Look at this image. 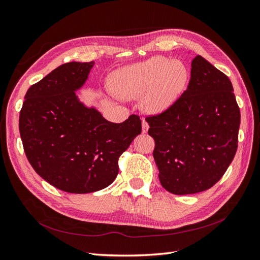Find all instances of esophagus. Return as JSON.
Wrapping results in <instances>:
<instances>
[{
    "mask_svg": "<svg viewBox=\"0 0 260 260\" xmlns=\"http://www.w3.org/2000/svg\"><path fill=\"white\" fill-rule=\"evenodd\" d=\"M147 130H149V123H147L145 120L142 121V131L143 133H146Z\"/></svg>",
    "mask_w": 260,
    "mask_h": 260,
    "instance_id": "1",
    "label": "esophagus"
}]
</instances>
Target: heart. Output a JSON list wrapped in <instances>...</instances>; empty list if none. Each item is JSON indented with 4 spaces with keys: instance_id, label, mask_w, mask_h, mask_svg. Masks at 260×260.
I'll return each instance as SVG.
<instances>
[{
    "instance_id": "heart-1",
    "label": "heart",
    "mask_w": 260,
    "mask_h": 260,
    "mask_svg": "<svg viewBox=\"0 0 260 260\" xmlns=\"http://www.w3.org/2000/svg\"><path fill=\"white\" fill-rule=\"evenodd\" d=\"M110 81L116 92L124 98L144 94V109L158 114L171 107L184 90L188 71L181 62L165 57H153L117 70Z\"/></svg>"
}]
</instances>
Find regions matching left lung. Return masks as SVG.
I'll list each match as a JSON object with an SVG mask.
<instances>
[{"mask_svg":"<svg viewBox=\"0 0 260 260\" xmlns=\"http://www.w3.org/2000/svg\"><path fill=\"white\" fill-rule=\"evenodd\" d=\"M190 74L187 89L171 107L145 117L159 181L174 194L214 186L238 143L241 113L230 79L201 55L192 60Z\"/></svg>","mask_w":260,"mask_h":260,"instance_id":"8db88e82","label":"left lung"}]
</instances>
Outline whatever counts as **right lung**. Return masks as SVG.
<instances>
[{"instance_id":"add662e5","label":"right lung","mask_w":260,"mask_h":260,"mask_svg":"<svg viewBox=\"0 0 260 260\" xmlns=\"http://www.w3.org/2000/svg\"><path fill=\"white\" fill-rule=\"evenodd\" d=\"M94 62H69L28 88L19 114L24 151L39 176L60 190L88 193L108 187L118 159L142 131L131 115L121 123L106 120L79 102V89Z\"/></svg>"}]
</instances>
